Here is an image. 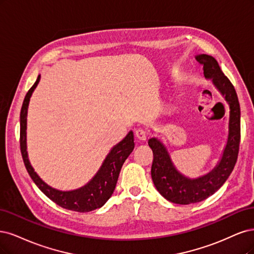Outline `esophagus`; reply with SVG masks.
I'll use <instances>...</instances> for the list:
<instances>
[{
    "label": "esophagus",
    "instance_id": "1",
    "mask_svg": "<svg viewBox=\"0 0 254 254\" xmlns=\"http://www.w3.org/2000/svg\"><path fill=\"white\" fill-rule=\"evenodd\" d=\"M135 135H136V137L139 139V140H141V141H145L146 139H148V137H149L148 133H146L145 130H143V129H141V128L137 129L136 132H135Z\"/></svg>",
    "mask_w": 254,
    "mask_h": 254
}]
</instances>
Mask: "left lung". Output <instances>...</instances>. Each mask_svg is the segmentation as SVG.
Here are the masks:
<instances>
[{"label": "left lung", "mask_w": 254, "mask_h": 254, "mask_svg": "<svg viewBox=\"0 0 254 254\" xmlns=\"http://www.w3.org/2000/svg\"><path fill=\"white\" fill-rule=\"evenodd\" d=\"M195 59L203 66L204 78L212 80L229 104V133L222 158L213 170L198 178L183 175L175 168L166 145L157 138L150 139L149 145L154 156L151 169L153 183L163 197L179 204L204 200L225 184L234 169L241 141V108L234 86L213 57L202 54L196 56Z\"/></svg>", "instance_id": "left-lung-1"}]
</instances>
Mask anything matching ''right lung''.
<instances>
[{"label":"right lung","mask_w":254,"mask_h":254,"mask_svg":"<svg viewBox=\"0 0 254 254\" xmlns=\"http://www.w3.org/2000/svg\"><path fill=\"white\" fill-rule=\"evenodd\" d=\"M41 76L39 75L35 84L30 87L23 101L20 114V146L24 165L26 167L29 176L48 198L52 199L60 207L77 211L89 212L101 208L112 196L118 181V176L122 165L134 150V134L132 130L117 143L105 157L102 166L91 182L77 190L60 191L45 184L31 167L26 146V128H27V110L32 92L37 87Z\"/></svg>","instance_id":"add662e5"}]
</instances>
